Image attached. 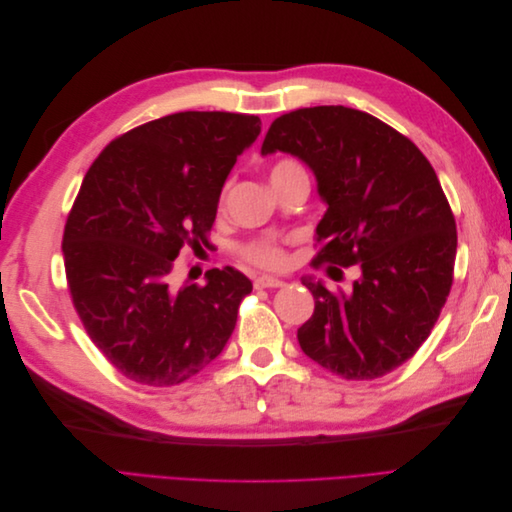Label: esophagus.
Returning a JSON list of instances; mask_svg holds the SVG:
<instances>
[{
    "instance_id": "esophagus-1",
    "label": "esophagus",
    "mask_w": 512,
    "mask_h": 512,
    "mask_svg": "<svg viewBox=\"0 0 512 512\" xmlns=\"http://www.w3.org/2000/svg\"><path fill=\"white\" fill-rule=\"evenodd\" d=\"M254 286L256 288H282V286H286V282L277 280V277H271V275H262L254 282Z\"/></svg>"
}]
</instances>
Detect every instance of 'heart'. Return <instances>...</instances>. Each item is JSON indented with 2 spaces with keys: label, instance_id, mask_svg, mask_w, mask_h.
I'll use <instances>...</instances> for the list:
<instances>
[{
  "label": "heart",
  "instance_id": "obj_1",
  "mask_svg": "<svg viewBox=\"0 0 512 512\" xmlns=\"http://www.w3.org/2000/svg\"><path fill=\"white\" fill-rule=\"evenodd\" d=\"M290 168H299V164L292 162V160L277 162L273 166V170H271V177L273 175H280V173H286V170H290ZM245 256L250 258L252 262H256V265H262V267H282L284 260H286L282 247L277 245L275 241H271V239H262V241H256L252 245H247Z\"/></svg>",
  "mask_w": 512,
  "mask_h": 512
}]
</instances>
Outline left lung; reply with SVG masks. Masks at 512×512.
Listing matches in <instances>:
<instances>
[{
  "label": "left lung",
  "mask_w": 512,
  "mask_h": 512,
  "mask_svg": "<svg viewBox=\"0 0 512 512\" xmlns=\"http://www.w3.org/2000/svg\"><path fill=\"white\" fill-rule=\"evenodd\" d=\"M275 151L312 170L327 205L316 262L361 271L339 294L301 277L316 303L301 350L346 380L389 374L429 337L453 284L457 230L436 170L406 136L348 106L277 117L260 153Z\"/></svg>",
  "instance_id": "1"
}]
</instances>
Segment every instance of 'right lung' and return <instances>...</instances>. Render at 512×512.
<instances>
[{
    "instance_id": "obj_1",
    "label": "right lung",
    "mask_w": 512,
    "mask_h": 512,
    "mask_svg": "<svg viewBox=\"0 0 512 512\" xmlns=\"http://www.w3.org/2000/svg\"><path fill=\"white\" fill-rule=\"evenodd\" d=\"M260 134L256 115L185 111L115 138L83 179L64 265L83 327L123 376L173 386L220 356L252 282L232 267L170 282L183 245L207 243L220 194Z\"/></svg>"
}]
</instances>
